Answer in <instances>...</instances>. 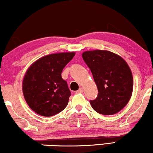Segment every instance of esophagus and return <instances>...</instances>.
<instances>
[{"mask_svg": "<svg viewBox=\"0 0 153 153\" xmlns=\"http://www.w3.org/2000/svg\"><path fill=\"white\" fill-rule=\"evenodd\" d=\"M83 88H80L79 89L76 91V94H79V93H83Z\"/></svg>", "mask_w": 153, "mask_h": 153, "instance_id": "1", "label": "esophagus"}]
</instances>
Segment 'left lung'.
Wrapping results in <instances>:
<instances>
[{
	"instance_id": "8db88e82",
	"label": "left lung",
	"mask_w": 153,
	"mask_h": 153,
	"mask_svg": "<svg viewBox=\"0 0 153 153\" xmlns=\"http://www.w3.org/2000/svg\"><path fill=\"white\" fill-rule=\"evenodd\" d=\"M82 57L91 70L98 96L90 104L99 114L112 115L127 105L133 90L131 70L122 57L108 50L85 51Z\"/></svg>"
}]
</instances>
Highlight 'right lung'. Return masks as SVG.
<instances>
[{
	"label": "right lung",
	"mask_w": 153,
	"mask_h": 153,
	"mask_svg": "<svg viewBox=\"0 0 153 153\" xmlns=\"http://www.w3.org/2000/svg\"><path fill=\"white\" fill-rule=\"evenodd\" d=\"M74 55V52L46 55L28 68L23 77V93L29 107L36 113L51 117L67 106L71 92L61 72Z\"/></svg>",
	"instance_id": "obj_1"
}]
</instances>
